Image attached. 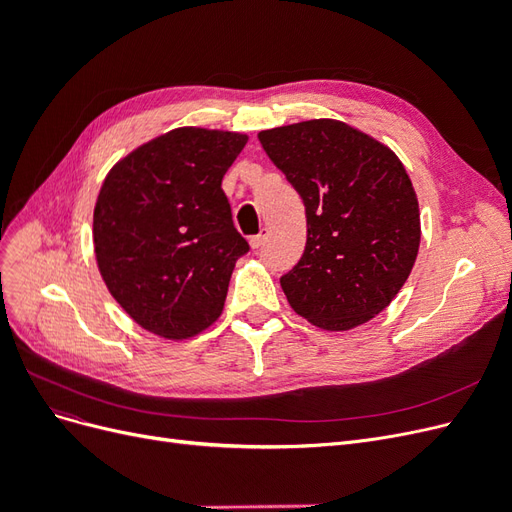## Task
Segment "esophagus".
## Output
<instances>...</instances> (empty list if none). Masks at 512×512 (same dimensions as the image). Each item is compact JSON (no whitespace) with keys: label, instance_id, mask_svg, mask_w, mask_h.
Instances as JSON below:
<instances>
[{"label":"esophagus","instance_id":"1","mask_svg":"<svg viewBox=\"0 0 512 512\" xmlns=\"http://www.w3.org/2000/svg\"><path fill=\"white\" fill-rule=\"evenodd\" d=\"M265 239H267V228H262V230L258 232V235H252V237H250V245L254 247V250H258V247H260L262 243H265Z\"/></svg>","mask_w":512,"mask_h":512}]
</instances>
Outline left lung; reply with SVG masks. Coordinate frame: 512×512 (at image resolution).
<instances>
[{"instance_id": "1", "label": "left lung", "mask_w": 512, "mask_h": 512, "mask_svg": "<svg viewBox=\"0 0 512 512\" xmlns=\"http://www.w3.org/2000/svg\"><path fill=\"white\" fill-rule=\"evenodd\" d=\"M258 141L305 205L303 256L280 277L294 312L329 331L380 314L406 284L421 243L404 164L335 119L265 130Z\"/></svg>"}]
</instances>
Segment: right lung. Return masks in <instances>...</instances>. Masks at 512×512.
<instances>
[{"mask_svg": "<svg viewBox=\"0 0 512 512\" xmlns=\"http://www.w3.org/2000/svg\"><path fill=\"white\" fill-rule=\"evenodd\" d=\"M247 136L179 128L108 173L94 211L98 267L147 331L183 339L218 320L235 262L250 252L222 179Z\"/></svg>", "mask_w": 512, "mask_h": 512, "instance_id": "obj_1", "label": "right lung"}]
</instances>
